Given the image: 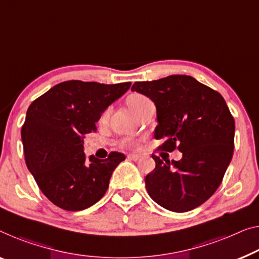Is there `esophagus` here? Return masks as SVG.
<instances>
[{
    "mask_svg": "<svg viewBox=\"0 0 259 259\" xmlns=\"http://www.w3.org/2000/svg\"><path fill=\"white\" fill-rule=\"evenodd\" d=\"M141 158H142V156H141V154H138V153L128 154V159H130V160H140Z\"/></svg>",
    "mask_w": 259,
    "mask_h": 259,
    "instance_id": "34e87169",
    "label": "esophagus"
}]
</instances>
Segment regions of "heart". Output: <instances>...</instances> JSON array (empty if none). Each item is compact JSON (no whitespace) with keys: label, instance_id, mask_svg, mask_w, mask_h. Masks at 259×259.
<instances>
[{"label":"heart","instance_id":"heart-1","mask_svg":"<svg viewBox=\"0 0 259 259\" xmlns=\"http://www.w3.org/2000/svg\"><path fill=\"white\" fill-rule=\"evenodd\" d=\"M146 100H148V98H146V96L142 95V94H138V93H133V94H130L128 98H126V103H128V106L130 107V109L134 111L138 106L141 105V103L146 101ZM106 116H107V111H106L105 114H103L102 119L106 118ZM124 145H126V146H135L134 143L130 142V141H125L124 142Z\"/></svg>","mask_w":259,"mask_h":259}]
</instances>
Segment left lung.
I'll use <instances>...</instances> for the list:
<instances>
[{
	"instance_id": "1",
	"label": "left lung",
	"mask_w": 259,
	"mask_h": 259,
	"mask_svg": "<svg viewBox=\"0 0 259 259\" xmlns=\"http://www.w3.org/2000/svg\"><path fill=\"white\" fill-rule=\"evenodd\" d=\"M131 91L156 105L154 137L165 140L158 149L183 152L172 163L152 154L156 168L145 177L149 195L177 213L199 207L218 190L233 158L235 121L225 99L190 75L135 82Z\"/></svg>"
}]
</instances>
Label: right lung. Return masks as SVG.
<instances>
[{
  "instance_id": "obj_1",
  "label": "right lung",
  "mask_w": 259,
  "mask_h": 259,
  "mask_svg": "<svg viewBox=\"0 0 259 259\" xmlns=\"http://www.w3.org/2000/svg\"><path fill=\"white\" fill-rule=\"evenodd\" d=\"M131 82L105 84L69 80L34 100L22 126L25 163L31 175L56 206L78 211L105 195L114 169L125 156L111 152L107 159L86 158L83 135Z\"/></svg>"
}]
</instances>
